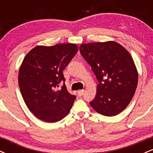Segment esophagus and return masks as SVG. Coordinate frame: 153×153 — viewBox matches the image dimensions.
<instances>
[{"instance_id": "1", "label": "esophagus", "mask_w": 153, "mask_h": 153, "mask_svg": "<svg viewBox=\"0 0 153 153\" xmlns=\"http://www.w3.org/2000/svg\"><path fill=\"white\" fill-rule=\"evenodd\" d=\"M84 94V90H80L78 91V95L79 96H82Z\"/></svg>"}]
</instances>
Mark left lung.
<instances>
[{"instance_id": "8db88e82", "label": "left lung", "mask_w": 153, "mask_h": 153, "mask_svg": "<svg viewBox=\"0 0 153 153\" xmlns=\"http://www.w3.org/2000/svg\"><path fill=\"white\" fill-rule=\"evenodd\" d=\"M80 52L99 81L91 107L106 117L121 113L137 86L138 73L131 54L114 41L82 44Z\"/></svg>"}]
</instances>
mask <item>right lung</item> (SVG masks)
Listing matches in <instances>:
<instances>
[{
    "mask_svg": "<svg viewBox=\"0 0 153 153\" xmlns=\"http://www.w3.org/2000/svg\"><path fill=\"white\" fill-rule=\"evenodd\" d=\"M78 50L71 43L36 46L24 57L19 85L26 105L40 120L57 122L69 114L76 97L67 90L62 72ZM61 82L63 85L57 89Z\"/></svg>",
    "mask_w": 153,
    "mask_h": 153,
    "instance_id": "right-lung-1",
    "label": "right lung"
}]
</instances>
